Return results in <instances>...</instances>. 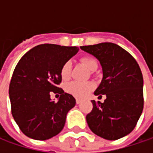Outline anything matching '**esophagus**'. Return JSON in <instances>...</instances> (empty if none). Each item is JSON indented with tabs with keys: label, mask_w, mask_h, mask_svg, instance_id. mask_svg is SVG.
<instances>
[{
	"label": "esophagus",
	"mask_w": 153,
	"mask_h": 153,
	"mask_svg": "<svg viewBox=\"0 0 153 153\" xmlns=\"http://www.w3.org/2000/svg\"><path fill=\"white\" fill-rule=\"evenodd\" d=\"M80 102H81V99H79V98H76V104H80Z\"/></svg>",
	"instance_id": "34e87169"
}]
</instances>
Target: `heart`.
Segmentation results:
<instances>
[{
  "label": "heart",
  "instance_id": "obj_1",
  "mask_svg": "<svg viewBox=\"0 0 153 153\" xmlns=\"http://www.w3.org/2000/svg\"><path fill=\"white\" fill-rule=\"evenodd\" d=\"M80 62L86 65V67L90 71H95L97 68V61L95 57L91 56H84L80 57ZM71 63L69 61L63 64L60 69V74L64 80H66L70 78L71 75ZM94 88V85L91 82H79V81H72L66 84L65 90L77 97H84L88 94H89Z\"/></svg>",
  "mask_w": 153,
  "mask_h": 153
}]
</instances>
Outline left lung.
Returning a JSON list of instances; mask_svg holds the SVG:
<instances>
[{
  "label": "left lung",
  "instance_id": "1",
  "mask_svg": "<svg viewBox=\"0 0 153 153\" xmlns=\"http://www.w3.org/2000/svg\"><path fill=\"white\" fill-rule=\"evenodd\" d=\"M95 56L103 68V79L94 92L104 103L92 100L86 120L91 131L107 140H117L137 126L143 109V79L137 60L124 48L111 42L80 47Z\"/></svg>",
  "mask_w": 153,
  "mask_h": 153
}]
</instances>
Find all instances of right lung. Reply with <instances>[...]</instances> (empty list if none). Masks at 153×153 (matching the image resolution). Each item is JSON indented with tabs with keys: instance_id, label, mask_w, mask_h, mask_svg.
<instances>
[{
	"instance_id": "1",
	"label": "right lung",
	"mask_w": 153,
	"mask_h": 153,
	"mask_svg": "<svg viewBox=\"0 0 153 153\" xmlns=\"http://www.w3.org/2000/svg\"><path fill=\"white\" fill-rule=\"evenodd\" d=\"M78 50L77 47L41 44L26 52L16 65L9 87L11 113L26 137L47 140L64 128L66 114L76 101L58 87L60 69ZM51 93L60 95L58 102L50 99Z\"/></svg>"
}]
</instances>
